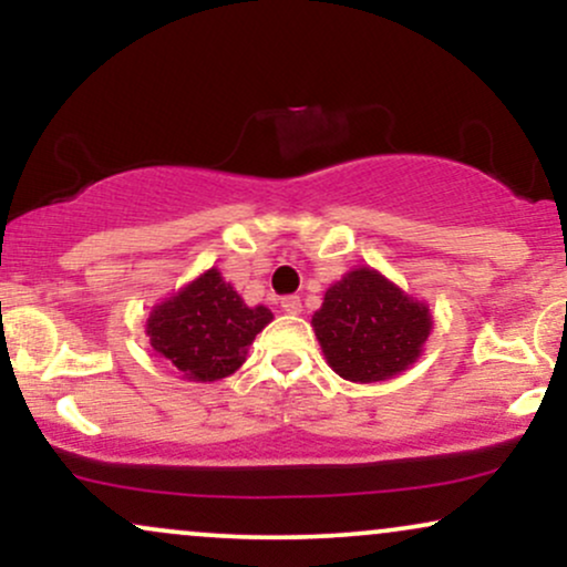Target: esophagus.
Wrapping results in <instances>:
<instances>
[{
    "label": "esophagus",
    "instance_id": "obj_1",
    "mask_svg": "<svg viewBox=\"0 0 567 567\" xmlns=\"http://www.w3.org/2000/svg\"><path fill=\"white\" fill-rule=\"evenodd\" d=\"M301 298L298 296H288V298H282V311L285 315H301Z\"/></svg>",
    "mask_w": 567,
    "mask_h": 567
}]
</instances>
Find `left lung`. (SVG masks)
<instances>
[{"label": "left lung", "instance_id": "obj_1", "mask_svg": "<svg viewBox=\"0 0 567 567\" xmlns=\"http://www.w3.org/2000/svg\"><path fill=\"white\" fill-rule=\"evenodd\" d=\"M311 328L341 379L375 383L394 379L424 354L432 315L429 303L415 301L373 266H357L324 290Z\"/></svg>", "mask_w": 567, "mask_h": 567}]
</instances>
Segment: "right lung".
I'll return each instance as SVG.
<instances>
[{"label": "right lung", "instance_id": "add662e5", "mask_svg": "<svg viewBox=\"0 0 567 567\" xmlns=\"http://www.w3.org/2000/svg\"><path fill=\"white\" fill-rule=\"evenodd\" d=\"M271 320L266 306H247L213 266L148 311L146 336L181 379L207 383L243 368L247 347Z\"/></svg>", "mask_w": 567, "mask_h": 567}]
</instances>
